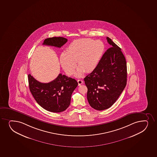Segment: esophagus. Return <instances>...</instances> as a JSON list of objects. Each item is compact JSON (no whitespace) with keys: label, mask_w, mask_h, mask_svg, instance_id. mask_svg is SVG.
<instances>
[{"label":"esophagus","mask_w":157,"mask_h":157,"mask_svg":"<svg viewBox=\"0 0 157 157\" xmlns=\"http://www.w3.org/2000/svg\"><path fill=\"white\" fill-rule=\"evenodd\" d=\"M78 85H81L83 84V81L81 80V79H78Z\"/></svg>","instance_id":"obj_1"}]
</instances>
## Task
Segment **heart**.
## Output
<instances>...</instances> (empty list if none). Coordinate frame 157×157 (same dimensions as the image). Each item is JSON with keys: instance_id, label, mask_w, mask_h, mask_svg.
<instances>
[{"instance_id": "1", "label": "heart", "mask_w": 157, "mask_h": 157, "mask_svg": "<svg viewBox=\"0 0 157 157\" xmlns=\"http://www.w3.org/2000/svg\"><path fill=\"white\" fill-rule=\"evenodd\" d=\"M105 45L100 40L83 38L74 40L67 48V52L62 53L59 62L69 75L74 74L76 62L79 68L76 75L81 76L84 72L90 73L99 65L104 52Z\"/></svg>"}]
</instances>
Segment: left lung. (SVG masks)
<instances>
[{"instance_id": "1", "label": "left lung", "mask_w": 157, "mask_h": 157, "mask_svg": "<svg viewBox=\"0 0 157 157\" xmlns=\"http://www.w3.org/2000/svg\"><path fill=\"white\" fill-rule=\"evenodd\" d=\"M106 39L111 47L103 54L96 69L84 78L88 103L96 110H105L112 106L127 84L124 56L111 39Z\"/></svg>"}]
</instances>
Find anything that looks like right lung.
<instances>
[{"mask_svg": "<svg viewBox=\"0 0 157 157\" xmlns=\"http://www.w3.org/2000/svg\"><path fill=\"white\" fill-rule=\"evenodd\" d=\"M67 41L63 37L47 38L43 45L61 48ZM29 89L36 102L45 110L53 113L63 112L70 104L72 93L78 86V82L65 75L58 77L49 83L38 81L28 74Z\"/></svg>", "mask_w": 157, "mask_h": 157, "instance_id": "1", "label": "right lung"}]
</instances>
